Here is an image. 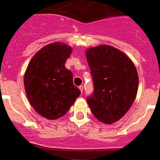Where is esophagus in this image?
Wrapping results in <instances>:
<instances>
[{
  "label": "esophagus",
  "instance_id": "obj_1",
  "mask_svg": "<svg viewBox=\"0 0 160 160\" xmlns=\"http://www.w3.org/2000/svg\"><path fill=\"white\" fill-rule=\"evenodd\" d=\"M79 90H81L82 93L83 92V87H82V86H80V87H79Z\"/></svg>",
  "mask_w": 160,
  "mask_h": 160
}]
</instances>
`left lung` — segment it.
Masks as SVG:
<instances>
[{
	"mask_svg": "<svg viewBox=\"0 0 160 160\" xmlns=\"http://www.w3.org/2000/svg\"><path fill=\"white\" fill-rule=\"evenodd\" d=\"M86 55L94 86L87 103L98 120L112 124L127 114L136 98V67L128 55L108 45L89 48Z\"/></svg>",
	"mask_w": 160,
	"mask_h": 160,
	"instance_id": "obj_1",
	"label": "left lung"
}]
</instances>
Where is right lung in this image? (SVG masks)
Wrapping results in <instances>:
<instances>
[{
	"instance_id": "add662e5",
	"label": "right lung",
	"mask_w": 160,
	"mask_h": 160,
	"mask_svg": "<svg viewBox=\"0 0 160 160\" xmlns=\"http://www.w3.org/2000/svg\"><path fill=\"white\" fill-rule=\"evenodd\" d=\"M73 49L53 42L38 50L24 75V87L31 106L44 118L54 120L69 111L81 91L73 83V73L65 66Z\"/></svg>"
}]
</instances>
